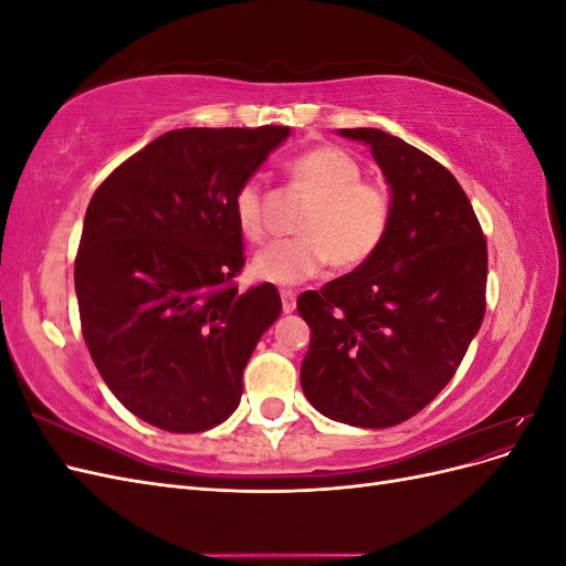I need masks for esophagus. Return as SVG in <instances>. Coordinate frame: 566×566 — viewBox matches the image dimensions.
<instances>
[{
  "label": "esophagus",
  "instance_id": "obj_1",
  "mask_svg": "<svg viewBox=\"0 0 566 566\" xmlns=\"http://www.w3.org/2000/svg\"><path fill=\"white\" fill-rule=\"evenodd\" d=\"M281 300H283V314H293L297 306V297L293 290H281Z\"/></svg>",
  "mask_w": 566,
  "mask_h": 566
}]
</instances>
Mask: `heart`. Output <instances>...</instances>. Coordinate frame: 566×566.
<instances>
[{
    "mask_svg": "<svg viewBox=\"0 0 566 566\" xmlns=\"http://www.w3.org/2000/svg\"><path fill=\"white\" fill-rule=\"evenodd\" d=\"M290 179L314 202L297 224V238L271 243L252 256V276L273 285L310 281L333 262L349 271L370 262L385 243L394 219V198L382 181H366L361 165L337 146H316L287 165ZM238 231L248 241L266 233L264 191L248 179L233 196Z\"/></svg>",
    "mask_w": 566,
    "mask_h": 566,
    "instance_id": "obj_1",
    "label": "heart"
}]
</instances>
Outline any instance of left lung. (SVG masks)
Returning <instances> with one entry per match:
<instances>
[{
	"mask_svg": "<svg viewBox=\"0 0 566 566\" xmlns=\"http://www.w3.org/2000/svg\"><path fill=\"white\" fill-rule=\"evenodd\" d=\"M370 148L391 188L382 248L321 293L300 295L312 345L304 397L354 427L399 424L449 385L486 312V238L455 177L382 129H339Z\"/></svg>",
	"mask_w": 566,
	"mask_h": 566,
	"instance_id": "1",
	"label": "left lung"
}]
</instances>
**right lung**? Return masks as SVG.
<instances>
[{"instance_id":"add662e5","label":"right lung","mask_w":566,"mask_h":566,"mask_svg":"<svg viewBox=\"0 0 566 566\" xmlns=\"http://www.w3.org/2000/svg\"><path fill=\"white\" fill-rule=\"evenodd\" d=\"M290 127H186L96 188L75 256L82 335L129 413L193 434L241 403L243 370L281 316L271 283L238 290L233 196Z\"/></svg>"}]
</instances>
